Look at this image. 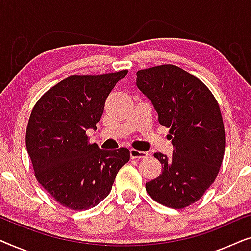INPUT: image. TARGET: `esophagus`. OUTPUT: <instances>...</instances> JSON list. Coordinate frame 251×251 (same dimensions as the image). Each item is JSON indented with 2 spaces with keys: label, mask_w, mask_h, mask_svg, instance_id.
<instances>
[{
  "label": "esophagus",
  "mask_w": 251,
  "mask_h": 251,
  "mask_svg": "<svg viewBox=\"0 0 251 251\" xmlns=\"http://www.w3.org/2000/svg\"><path fill=\"white\" fill-rule=\"evenodd\" d=\"M147 155H149V154L146 152H143V151H138L135 149L130 150V156H131V159H145Z\"/></svg>",
  "instance_id": "34e87169"
}]
</instances>
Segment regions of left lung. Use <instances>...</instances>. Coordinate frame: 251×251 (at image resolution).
I'll use <instances>...</instances> for the list:
<instances>
[{
	"label": "left lung",
	"mask_w": 251,
	"mask_h": 251,
	"mask_svg": "<svg viewBox=\"0 0 251 251\" xmlns=\"http://www.w3.org/2000/svg\"><path fill=\"white\" fill-rule=\"evenodd\" d=\"M137 87L169 128L174 153L154 157L162 171L146 183L147 193L166 207L183 209L201 199L214 183L225 151V129L215 96L201 80L175 65L137 72Z\"/></svg>",
	"instance_id": "obj_1"
}]
</instances>
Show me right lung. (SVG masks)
<instances>
[{
	"instance_id": "1",
	"label": "right lung",
	"mask_w": 251,
	"mask_h": 251,
	"mask_svg": "<svg viewBox=\"0 0 251 251\" xmlns=\"http://www.w3.org/2000/svg\"><path fill=\"white\" fill-rule=\"evenodd\" d=\"M126 73L71 75L50 88L30 113L26 147L34 175L71 210H87L104 200L130 160L126 147L101 150L87 135L88 129H97L106 98Z\"/></svg>"
}]
</instances>
